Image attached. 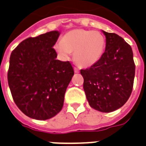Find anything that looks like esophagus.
<instances>
[{
  "label": "esophagus",
  "instance_id": "34e87169",
  "mask_svg": "<svg viewBox=\"0 0 146 146\" xmlns=\"http://www.w3.org/2000/svg\"><path fill=\"white\" fill-rule=\"evenodd\" d=\"M74 72H75V73H78V72H79V69L76 67L74 68Z\"/></svg>",
  "mask_w": 146,
  "mask_h": 146
}]
</instances>
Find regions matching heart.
<instances>
[{
    "instance_id": "heart-1",
    "label": "heart",
    "mask_w": 146,
    "mask_h": 146,
    "mask_svg": "<svg viewBox=\"0 0 146 146\" xmlns=\"http://www.w3.org/2000/svg\"><path fill=\"white\" fill-rule=\"evenodd\" d=\"M105 39L100 32L75 29L68 32L62 41L55 45V49L63 59L74 53V60L80 67H91L103 55Z\"/></svg>"
}]
</instances>
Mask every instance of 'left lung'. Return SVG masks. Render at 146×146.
Masks as SVG:
<instances>
[{"label":"left lung","mask_w":146,"mask_h":146,"mask_svg":"<svg viewBox=\"0 0 146 146\" xmlns=\"http://www.w3.org/2000/svg\"><path fill=\"white\" fill-rule=\"evenodd\" d=\"M105 52L94 65L81 69L83 88L92 108L104 113L123 107L133 88L135 65L131 46L116 33L103 31Z\"/></svg>","instance_id":"obj_1"}]
</instances>
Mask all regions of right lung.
<instances>
[{"label":"right lung","mask_w":146,"mask_h":146,"mask_svg":"<svg viewBox=\"0 0 146 146\" xmlns=\"http://www.w3.org/2000/svg\"><path fill=\"white\" fill-rule=\"evenodd\" d=\"M59 34L51 31L27 38L11 52L9 88L18 108L33 119H50L61 111L74 75L68 61L56 59L53 46Z\"/></svg>","instance_id":"1"}]
</instances>
